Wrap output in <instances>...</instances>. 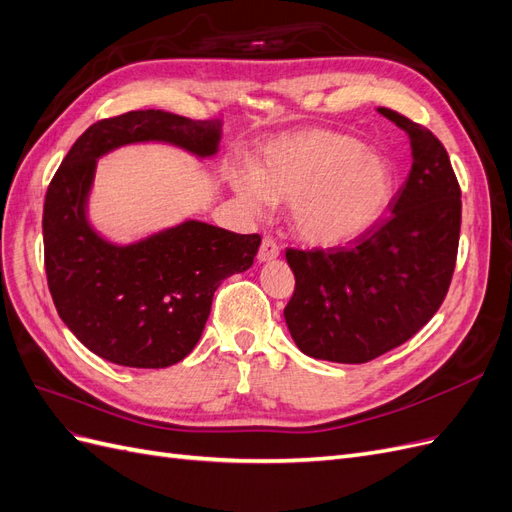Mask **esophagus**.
Wrapping results in <instances>:
<instances>
[{
    "mask_svg": "<svg viewBox=\"0 0 512 512\" xmlns=\"http://www.w3.org/2000/svg\"><path fill=\"white\" fill-rule=\"evenodd\" d=\"M280 256V245H277L271 237H265L260 243V250H258V262H271Z\"/></svg>",
    "mask_w": 512,
    "mask_h": 512,
    "instance_id": "1",
    "label": "esophagus"
}]
</instances>
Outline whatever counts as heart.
<instances>
[{
    "mask_svg": "<svg viewBox=\"0 0 512 512\" xmlns=\"http://www.w3.org/2000/svg\"><path fill=\"white\" fill-rule=\"evenodd\" d=\"M230 183L252 209L290 205L292 230L314 250L363 239L391 211L395 166L359 138L303 130L273 138L254 170H232Z\"/></svg>",
    "mask_w": 512,
    "mask_h": 512,
    "instance_id": "obj_1",
    "label": "heart"
}]
</instances>
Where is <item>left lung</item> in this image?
<instances>
[{
  "label": "left lung",
  "mask_w": 512,
  "mask_h": 512,
  "mask_svg": "<svg viewBox=\"0 0 512 512\" xmlns=\"http://www.w3.org/2000/svg\"><path fill=\"white\" fill-rule=\"evenodd\" d=\"M412 168L391 215L350 247L288 250L294 294L284 309L299 350L331 363H367L401 346L438 312L455 271L461 190L442 143L391 108Z\"/></svg>",
  "instance_id": "1"
}]
</instances>
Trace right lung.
Here are the masks:
<instances>
[{"label":"right lung","instance_id":"1","mask_svg":"<svg viewBox=\"0 0 512 512\" xmlns=\"http://www.w3.org/2000/svg\"><path fill=\"white\" fill-rule=\"evenodd\" d=\"M222 121L130 111L87 128L44 198L46 280L59 318L100 359L160 369L188 356L203 335L213 292L252 267L258 235L183 220L130 243L89 222L98 160L130 145H170L198 160L220 151Z\"/></svg>","mask_w":512,"mask_h":512}]
</instances>
